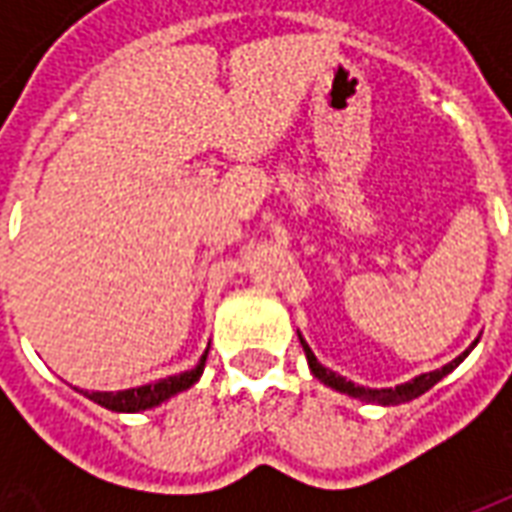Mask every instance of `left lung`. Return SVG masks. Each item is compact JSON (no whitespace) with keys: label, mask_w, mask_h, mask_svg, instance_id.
<instances>
[{"label":"left lung","mask_w":512,"mask_h":512,"mask_svg":"<svg viewBox=\"0 0 512 512\" xmlns=\"http://www.w3.org/2000/svg\"><path fill=\"white\" fill-rule=\"evenodd\" d=\"M301 345H304V354H307V362H310L312 376L321 378L323 384L332 386V389H337V392H345V395L359 397V400H367V403H381V406H397V403H408V400H414V397L425 395L430 386L439 384L441 378L447 376L450 370H455V367L461 365L463 356L469 354V351L474 348L472 345L466 354H461L458 359H452L450 365H444L441 370H433V373H425V376H417L414 381H408V384H400V386H395V389H370V386H359V384H354V381H345L343 376L332 373L329 367H323L321 362L315 359V354L310 351V345L304 343V340H301Z\"/></svg>","instance_id":"obj_1"}]
</instances>
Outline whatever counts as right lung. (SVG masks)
I'll list each match as a JSON object with an SVG mask.
<instances>
[{
    "mask_svg": "<svg viewBox=\"0 0 512 512\" xmlns=\"http://www.w3.org/2000/svg\"><path fill=\"white\" fill-rule=\"evenodd\" d=\"M205 356H208V351L202 354V359L197 362L194 370H186V373H180V376L161 378L156 384L123 389V392H84V395L90 397V400H95L98 406L112 408V411H145V408L158 406V403H164L167 397L178 395L183 389H189V386L200 378L202 367H205Z\"/></svg>",
    "mask_w": 512,
    "mask_h": 512,
    "instance_id": "1",
    "label": "right lung"
}]
</instances>
